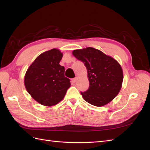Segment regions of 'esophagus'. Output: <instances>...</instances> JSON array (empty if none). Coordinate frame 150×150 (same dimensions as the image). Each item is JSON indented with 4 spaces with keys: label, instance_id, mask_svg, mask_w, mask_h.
I'll list each match as a JSON object with an SVG mask.
<instances>
[{
    "label": "esophagus",
    "instance_id": "1",
    "mask_svg": "<svg viewBox=\"0 0 150 150\" xmlns=\"http://www.w3.org/2000/svg\"><path fill=\"white\" fill-rule=\"evenodd\" d=\"M77 79H78V78H77V77H76V78H73V79H72V82H73L74 83H75L76 82Z\"/></svg>",
    "mask_w": 150,
    "mask_h": 150
}]
</instances>
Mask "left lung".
I'll list each match as a JSON object with an SVG mask.
<instances>
[{"label": "left lung", "mask_w": 150, "mask_h": 150, "mask_svg": "<svg viewBox=\"0 0 150 150\" xmlns=\"http://www.w3.org/2000/svg\"><path fill=\"white\" fill-rule=\"evenodd\" d=\"M72 54L88 71L89 89L81 92L84 100L95 106L106 105L120 93L123 80L121 65L115 59L93 47L74 50Z\"/></svg>", "instance_id": "left-lung-1"}]
</instances>
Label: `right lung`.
Instances as JSON below:
<instances>
[{"instance_id": "1", "label": "right lung", "mask_w": 150, "mask_h": 150, "mask_svg": "<svg viewBox=\"0 0 150 150\" xmlns=\"http://www.w3.org/2000/svg\"><path fill=\"white\" fill-rule=\"evenodd\" d=\"M62 53L57 49L44 52L35 59L26 71L24 85L31 97L44 106H52L64 98L71 86L59 64Z\"/></svg>"}]
</instances>
